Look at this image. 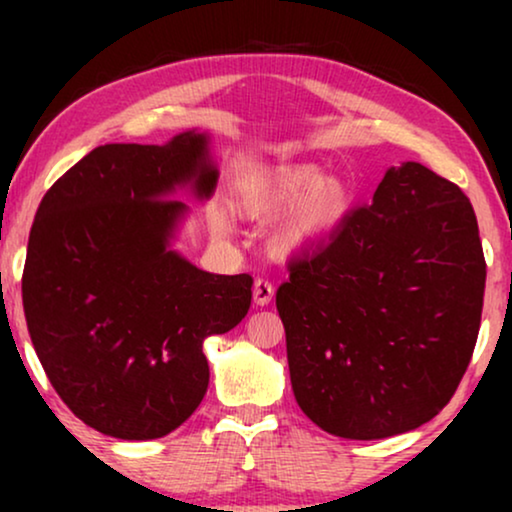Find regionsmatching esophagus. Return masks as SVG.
<instances>
[{
    "instance_id": "esophagus-1",
    "label": "esophagus",
    "mask_w": 512,
    "mask_h": 512,
    "mask_svg": "<svg viewBox=\"0 0 512 512\" xmlns=\"http://www.w3.org/2000/svg\"><path fill=\"white\" fill-rule=\"evenodd\" d=\"M272 296H275V286H272L268 279L258 277L254 282V303L263 307V305L270 303Z\"/></svg>"
}]
</instances>
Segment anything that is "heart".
<instances>
[{
  "mask_svg": "<svg viewBox=\"0 0 512 512\" xmlns=\"http://www.w3.org/2000/svg\"><path fill=\"white\" fill-rule=\"evenodd\" d=\"M352 205L347 181L324 174L314 163L286 165L244 188L242 209L254 219H272L290 209L270 235V249L289 256L324 240L345 221Z\"/></svg>",
  "mask_w": 512,
  "mask_h": 512,
  "instance_id": "1",
  "label": "heart"
}]
</instances>
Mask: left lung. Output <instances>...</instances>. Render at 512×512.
<instances>
[{
	"mask_svg": "<svg viewBox=\"0 0 512 512\" xmlns=\"http://www.w3.org/2000/svg\"><path fill=\"white\" fill-rule=\"evenodd\" d=\"M485 277L464 191L419 163L389 167L373 202L277 289L300 410L349 440L436 417L471 363Z\"/></svg>",
	"mask_w": 512,
	"mask_h": 512,
	"instance_id": "obj_1",
	"label": "left lung"
}]
</instances>
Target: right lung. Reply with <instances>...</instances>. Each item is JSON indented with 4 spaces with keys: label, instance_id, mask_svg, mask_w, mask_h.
<instances>
[{
    "label": "right lung",
    "instance_id": "obj_1",
    "mask_svg": "<svg viewBox=\"0 0 512 512\" xmlns=\"http://www.w3.org/2000/svg\"><path fill=\"white\" fill-rule=\"evenodd\" d=\"M207 132L158 144H104L41 200L23 270L34 352L81 422L121 440L163 438L209 384L202 342L247 317L249 275L195 268L172 237L191 188L214 193Z\"/></svg>",
    "mask_w": 512,
    "mask_h": 512
}]
</instances>
